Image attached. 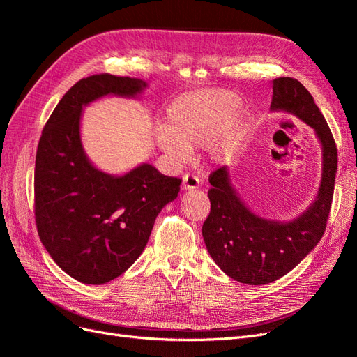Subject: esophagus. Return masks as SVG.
Listing matches in <instances>:
<instances>
[{"label":"esophagus","instance_id":"obj_1","mask_svg":"<svg viewBox=\"0 0 357 357\" xmlns=\"http://www.w3.org/2000/svg\"><path fill=\"white\" fill-rule=\"evenodd\" d=\"M198 186H199V178L197 176H192V174L183 176V183H181L183 190H193Z\"/></svg>","mask_w":357,"mask_h":357}]
</instances>
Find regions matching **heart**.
I'll list each match as a JSON object with an SVG mask.
<instances>
[{
  "instance_id": "heart-1",
  "label": "heart",
  "mask_w": 357,
  "mask_h": 357,
  "mask_svg": "<svg viewBox=\"0 0 357 357\" xmlns=\"http://www.w3.org/2000/svg\"><path fill=\"white\" fill-rule=\"evenodd\" d=\"M240 100L229 91L201 89L180 95L156 129L159 149L172 160H183L193 146L208 144L214 159L228 158L240 144L243 122L234 114Z\"/></svg>"
}]
</instances>
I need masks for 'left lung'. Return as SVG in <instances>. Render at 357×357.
Returning <instances> with one entry per match:
<instances>
[{"mask_svg":"<svg viewBox=\"0 0 357 357\" xmlns=\"http://www.w3.org/2000/svg\"><path fill=\"white\" fill-rule=\"evenodd\" d=\"M271 112H286L314 129L321 146V180L310 207L290 222L265 219L243 202L228 167L210 174L211 211L202 236L213 261L236 282L261 286L291 271L317 245L333 197L338 155L331 129L311 93L296 79L273 80Z\"/></svg>","mask_w":357,"mask_h":357,"instance_id":"8db88e82","label":"left lung"}]
</instances>
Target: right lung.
Returning a JSON list of instances; mask_svg holds the SVG:
<instances>
[{
	"instance_id": "obj_1",
	"label": "right lung",
	"mask_w": 357,
	"mask_h": 357,
	"mask_svg": "<svg viewBox=\"0 0 357 357\" xmlns=\"http://www.w3.org/2000/svg\"><path fill=\"white\" fill-rule=\"evenodd\" d=\"M142 79L95 74L62 96L43 129L36 156V223L55 264L84 284L123 274L143 253L160 210L178 195L181 180L150 164L123 176L96 168L80 137L83 107L116 95L137 98Z\"/></svg>"
}]
</instances>
